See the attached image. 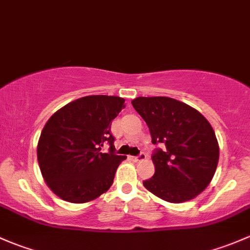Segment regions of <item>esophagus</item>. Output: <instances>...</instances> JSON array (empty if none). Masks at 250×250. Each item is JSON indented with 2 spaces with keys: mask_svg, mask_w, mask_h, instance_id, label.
Wrapping results in <instances>:
<instances>
[{
  "mask_svg": "<svg viewBox=\"0 0 250 250\" xmlns=\"http://www.w3.org/2000/svg\"><path fill=\"white\" fill-rule=\"evenodd\" d=\"M146 154H144L143 151H141L140 155L132 156V160H133V161H143V160H146Z\"/></svg>",
  "mask_w": 250,
  "mask_h": 250,
  "instance_id": "1",
  "label": "esophagus"
}]
</instances>
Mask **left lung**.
Returning <instances> with one entry per match:
<instances>
[{
  "instance_id": "obj_1",
  "label": "left lung",
  "mask_w": 250,
  "mask_h": 250,
  "mask_svg": "<svg viewBox=\"0 0 250 250\" xmlns=\"http://www.w3.org/2000/svg\"><path fill=\"white\" fill-rule=\"evenodd\" d=\"M143 118L154 151L155 173L143 185L167 202L195 199L208 187L217 169L219 146L209 122L184 102L171 97H137L131 101Z\"/></svg>"
}]
</instances>
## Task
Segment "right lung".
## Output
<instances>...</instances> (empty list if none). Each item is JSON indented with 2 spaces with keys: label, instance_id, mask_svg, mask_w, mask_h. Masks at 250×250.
<instances>
[{
  "label": "right lung",
  "instance_id": "1",
  "mask_svg": "<svg viewBox=\"0 0 250 250\" xmlns=\"http://www.w3.org/2000/svg\"><path fill=\"white\" fill-rule=\"evenodd\" d=\"M118 96L91 95L74 100L54 113L37 146L41 172L51 191L72 203L97 199L113 184L126 156L114 153L112 120L125 107ZM104 144L110 151L102 153Z\"/></svg>",
  "mask_w": 250,
  "mask_h": 250
}]
</instances>
